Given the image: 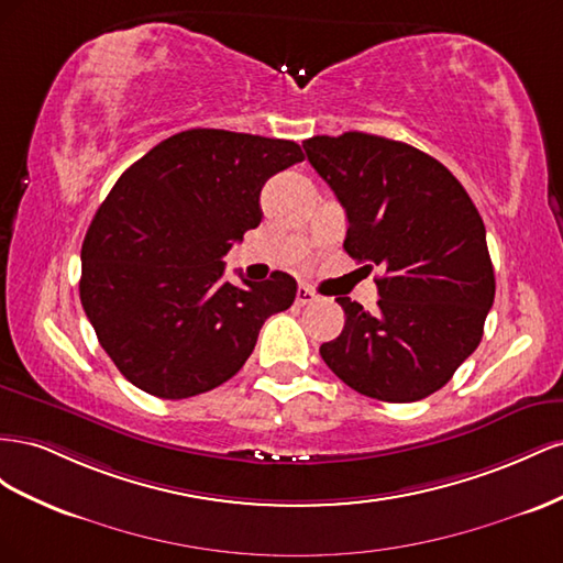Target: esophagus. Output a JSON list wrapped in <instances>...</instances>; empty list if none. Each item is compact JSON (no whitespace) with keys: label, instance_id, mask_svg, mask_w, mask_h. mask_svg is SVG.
Wrapping results in <instances>:
<instances>
[{"label":"esophagus","instance_id":"1","mask_svg":"<svg viewBox=\"0 0 563 563\" xmlns=\"http://www.w3.org/2000/svg\"><path fill=\"white\" fill-rule=\"evenodd\" d=\"M316 299H318V295L311 290V287H307V285L297 287V307H309V303H313Z\"/></svg>","mask_w":563,"mask_h":563}]
</instances>
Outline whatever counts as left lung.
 I'll use <instances>...</instances> for the list:
<instances>
[{
    "label": "left lung",
    "instance_id": "8db88e82",
    "mask_svg": "<svg viewBox=\"0 0 563 563\" xmlns=\"http://www.w3.org/2000/svg\"><path fill=\"white\" fill-rule=\"evenodd\" d=\"M301 146L344 207L346 254L382 268L375 311L336 297L344 330L320 356L363 396L427 398L484 336L495 299L484 219L439 159L404 141L346 132Z\"/></svg>",
    "mask_w": 563,
    "mask_h": 563
}]
</instances>
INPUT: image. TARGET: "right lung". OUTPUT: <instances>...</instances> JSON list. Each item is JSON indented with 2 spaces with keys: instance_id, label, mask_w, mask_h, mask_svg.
I'll return each instance as SVG.
<instances>
[{
  "instance_id": "add662e5",
  "label": "right lung",
  "mask_w": 563,
  "mask_h": 563,
  "mask_svg": "<svg viewBox=\"0 0 563 563\" xmlns=\"http://www.w3.org/2000/svg\"><path fill=\"white\" fill-rule=\"evenodd\" d=\"M301 159L295 141L188 130L112 186L85 235L79 299L134 387L169 400L219 387L292 307V276L231 285L221 256L260 227L264 184Z\"/></svg>"
}]
</instances>
